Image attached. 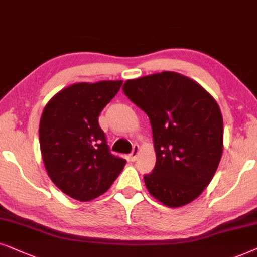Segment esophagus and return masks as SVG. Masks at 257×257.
<instances>
[{
	"instance_id": "esophagus-1",
	"label": "esophagus",
	"mask_w": 257,
	"mask_h": 257,
	"mask_svg": "<svg viewBox=\"0 0 257 257\" xmlns=\"http://www.w3.org/2000/svg\"><path fill=\"white\" fill-rule=\"evenodd\" d=\"M138 155H139V146H134V148H133V152L129 154L128 159L129 161H132V162H134L138 159Z\"/></svg>"
}]
</instances>
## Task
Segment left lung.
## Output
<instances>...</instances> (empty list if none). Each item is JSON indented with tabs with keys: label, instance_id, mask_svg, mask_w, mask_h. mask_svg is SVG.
Segmentation results:
<instances>
[{
	"label": "left lung",
	"instance_id": "obj_1",
	"mask_svg": "<svg viewBox=\"0 0 257 257\" xmlns=\"http://www.w3.org/2000/svg\"><path fill=\"white\" fill-rule=\"evenodd\" d=\"M123 93L148 115L156 163L143 176L166 206L195 200L210 183L223 150V119L216 101L182 75L163 71L123 84Z\"/></svg>",
	"mask_w": 257,
	"mask_h": 257
}]
</instances>
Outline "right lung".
<instances>
[{
  "label": "right lung",
  "mask_w": 257,
  "mask_h": 257,
  "mask_svg": "<svg viewBox=\"0 0 257 257\" xmlns=\"http://www.w3.org/2000/svg\"><path fill=\"white\" fill-rule=\"evenodd\" d=\"M121 85L122 81L73 84L55 95L41 116L40 146L48 175L75 200L90 201L105 193L124 167L125 160L110 153L98 124Z\"/></svg>",
  "instance_id": "obj_1"
}]
</instances>
